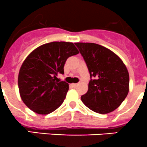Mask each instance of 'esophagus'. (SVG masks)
I'll list each match as a JSON object with an SVG mask.
<instances>
[{
    "label": "esophagus",
    "instance_id": "esophagus-1",
    "mask_svg": "<svg viewBox=\"0 0 147 147\" xmlns=\"http://www.w3.org/2000/svg\"><path fill=\"white\" fill-rule=\"evenodd\" d=\"M77 86H78V84H71V86L74 87V88H75V87H76Z\"/></svg>",
    "mask_w": 147,
    "mask_h": 147
}]
</instances>
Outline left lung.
Here are the masks:
<instances>
[{"label":"left lung","instance_id":"left-lung-1","mask_svg":"<svg viewBox=\"0 0 147 147\" xmlns=\"http://www.w3.org/2000/svg\"><path fill=\"white\" fill-rule=\"evenodd\" d=\"M91 78L82 102L94 112L108 114L118 108L129 90V75L122 60L107 48L94 43H75Z\"/></svg>","mask_w":147,"mask_h":147}]
</instances>
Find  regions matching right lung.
Listing matches in <instances>:
<instances>
[{
  "label": "right lung",
  "instance_id": "1",
  "mask_svg": "<svg viewBox=\"0 0 147 147\" xmlns=\"http://www.w3.org/2000/svg\"><path fill=\"white\" fill-rule=\"evenodd\" d=\"M78 53L73 43L54 41L40 46L26 57L20 69L18 84L21 99L30 110L49 114L61 105L69 84L56 81V76L64 74L68 58Z\"/></svg>",
  "mask_w": 147,
  "mask_h": 147
}]
</instances>
